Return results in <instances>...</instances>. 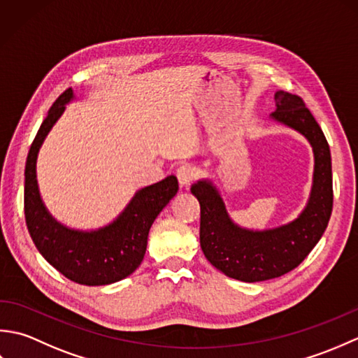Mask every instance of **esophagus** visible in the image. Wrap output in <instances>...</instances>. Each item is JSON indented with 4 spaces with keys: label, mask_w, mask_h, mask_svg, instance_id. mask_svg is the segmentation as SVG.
<instances>
[{
    "label": "esophagus",
    "mask_w": 358,
    "mask_h": 358,
    "mask_svg": "<svg viewBox=\"0 0 358 358\" xmlns=\"http://www.w3.org/2000/svg\"><path fill=\"white\" fill-rule=\"evenodd\" d=\"M196 177V167L194 164L185 163L177 169V178L181 186H187Z\"/></svg>",
    "instance_id": "1"
}]
</instances>
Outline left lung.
Segmentation results:
<instances>
[{
  "label": "left lung",
  "mask_w": 358,
  "mask_h": 358,
  "mask_svg": "<svg viewBox=\"0 0 358 358\" xmlns=\"http://www.w3.org/2000/svg\"><path fill=\"white\" fill-rule=\"evenodd\" d=\"M272 118L295 129L314 149L313 192L306 209L292 223L254 232L241 229L227 217L224 203L209 181H199L191 191L200 203V245L212 266L227 277L264 281L295 269L322 238L332 212V166L326 136L303 98L285 90L275 94Z\"/></svg>",
  "instance_id": "8db88e82"
}]
</instances>
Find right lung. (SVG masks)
Masks as SVG:
<instances>
[{
    "label": "right lung",
    "mask_w": 358,
    "mask_h": 358,
    "mask_svg": "<svg viewBox=\"0 0 358 358\" xmlns=\"http://www.w3.org/2000/svg\"><path fill=\"white\" fill-rule=\"evenodd\" d=\"M66 89L52 104L30 146L24 169V217L36 249L53 268L75 283L110 285L138 268L146 254L148 235L154 220L178 191V180L169 175L141 189L115 222L103 229L83 232L67 229L50 217L36 183V157L41 144L66 104L72 100Z\"/></svg>",
    "instance_id": "right-lung-1"
}]
</instances>
